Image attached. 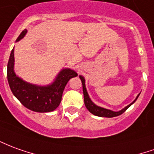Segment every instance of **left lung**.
Segmentation results:
<instances>
[{
    "label": "left lung",
    "mask_w": 154,
    "mask_h": 154,
    "mask_svg": "<svg viewBox=\"0 0 154 154\" xmlns=\"http://www.w3.org/2000/svg\"><path fill=\"white\" fill-rule=\"evenodd\" d=\"M80 79L82 81V90H83V95H84V103L86 107L88 108V110L92 113L93 115H96V116H98V117H106V118H113V117H117V116H119L122 113H123L128 107L133 104L137 98L138 97L139 94L137 95V98L133 101V103L129 104L128 106H127L126 107H124L123 109H122L119 112H113V111L109 110V109H106V108H103V107H100L98 106L95 105L94 103H92L91 99L89 98V96H88V92H87V90H86V87H85V80L83 77L80 76Z\"/></svg>",
    "instance_id": "obj_1"
}]
</instances>
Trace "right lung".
Listing matches in <instances>:
<instances>
[{"label":"right lung","instance_id":"add662e5","mask_svg":"<svg viewBox=\"0 0 154 154\" xmlns=\"http://www.w3.org/2000/svg\"><path fill=\"white\" fill-rule=\"evenodd\" d=\"M26 32L25 29L18 36L17 42L23 38ZM77 76V72L73 70L63 69L52 84L47 87H38L26 82L15 74L14 48L7 64V80L14 96L24 107L38 112H51L58 107L66 83L72 77Z\"/></svg>","mask_w":154,"mask_h":154}]
</instances>
